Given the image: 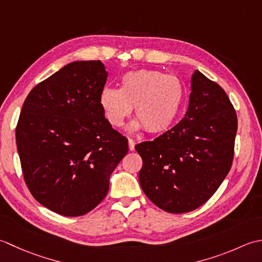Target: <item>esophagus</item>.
<instances>
[{
  "instance_id": "obj_1",
  "label": "esophagus",
  "mask_w": 262,
  "mask_h": 262,
  "mask_svg": "<svg viewBox=\"0 0 262 262\" xmlns=\"http://www.w3.org/2000/svg\"><path fill=\"white\" fill-rule=\"evenodd\" d=\"M135 145H136L135 140H133V139H131V138H129V149L131 151L135 150Z\"/></svg>"
}]
</instances>
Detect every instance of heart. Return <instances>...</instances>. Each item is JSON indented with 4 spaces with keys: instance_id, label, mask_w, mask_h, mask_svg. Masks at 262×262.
I'll use <instances>...</instances> for the list:
<instances>
[{
    "instance_id": "heart-1",
    "label": "heart",
    "mask_w": 262,
    "mask_h": 262,
    "mask_svg": "<svg viewBox=\"0 0 262 262\" xmlns=\"http://www.w3.org/2000/svg\"><path fill=\"white\" fill-rule=\"evenodd\" d=\"M183 99L184 87L179 77L149 69L126 72L120 89L105 87L99 95L101 110L111 125L121 126L135 107L138 120L132 127L143 126L151 133L172 125Z\"/></svg>"
}]
</instances>
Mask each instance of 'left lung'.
<instances>
[{
	"instance_id": "8db88e82",
	"label": "left lung",
	"mask_w": 262,
	"mask_h": 262,
	"mask_svg": "<svg viewBox=\"0 0 262 262\" xmlns=\"http://www.w3.org/2000/svg\"><path fill=\"white\" fill-rule=\"evenodd\" d=\"M236 131V112L225 90L195 70L185 116L135 147L142 158L139 181L145 194L170 213L206 204L232 167Z\"/></svg>"
}]
</instances>
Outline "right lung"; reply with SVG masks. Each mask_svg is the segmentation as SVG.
Segmentation results:
<instances>
[{"label":"right lung","mask_w":262,"mask_h":262,"mask_svg":"<svg viewBox=\"0 0 262 262\" xmlns=\"http://www.w3.org/2000/svg\"><path fill=\"white\" fill-rule=\"evenodd\" d=\"M107 76L100 61L72 62L31 89L21 108L15 141L26 185L63 216H82L103 201L129 149L99 103Z\"/></svg>","instance_id":"obj_1"}]
</instances>
